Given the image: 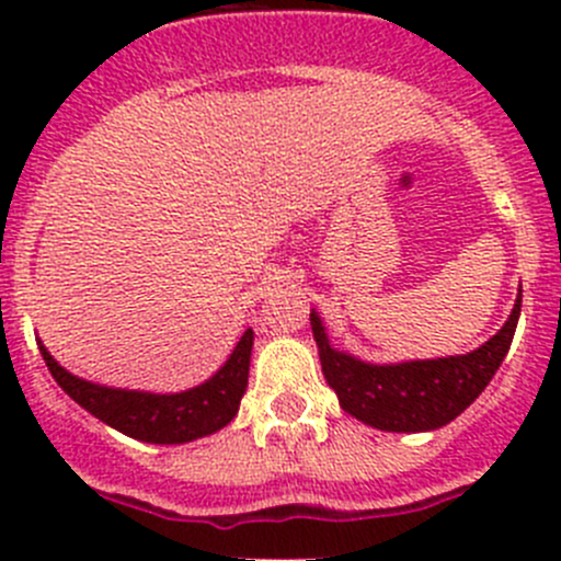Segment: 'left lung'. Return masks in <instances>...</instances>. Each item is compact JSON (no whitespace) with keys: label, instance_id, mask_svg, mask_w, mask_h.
I'll return each mask as SVG.
<instances>
[{"label":"left lung","instance_id":"left-lung-1","mask_svg":"<svg viewBox=\"0 0 561 561\" xmlns=\"http://www.w3.org/2000/svg\"><path fill=\"white\" fill-rule=\"evenodd\" d=\"M522 314V293L505 325L467 355L407 364H366L331 347L320 314H309L322 375L344 412L382 432H432L461 415L496 375Z\"/></svg>","mask_w":561,"mask_h":561}]
</instances>
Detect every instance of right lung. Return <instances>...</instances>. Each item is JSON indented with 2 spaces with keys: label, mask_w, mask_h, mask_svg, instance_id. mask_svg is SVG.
<instances>
[{
  "label": "right lung",
  "mask_w": 561,
  "mask_h": 561,
  "mask_svg": "<svg viewBox=\"0 0 561 561\" xmlns=\"http://www.w3.org/2000/svg\"><path fill=\"white\" fill-rule=\"evenodd\" d=\"M252 342L254 333L252 328H247L222 369L211 380L201 382L197 388L181 390V393H146V390L107 388L81 380V377L70 375L65 366L56 364L43 342L37 344L54 380L83 410L140 443L181 445L197 437H208L233 421L241 396L247 390Z\"/></svg>",
  "instance_id": "1"
}]
</instances>
